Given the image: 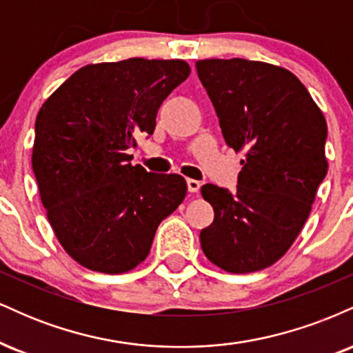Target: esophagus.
I'll return each instance as SVG.
<instances>
[{
    "instance_id": "34e87169",
    "label": "esophagus",
    "mask_w": 353,
    "mask_h": 353,
    "mask_svg": "<svg viewBox=\"0 0 353 353\" xmlns=\"http://www.w3.org/2000/svg\"><path fill=\"white\" fill-rule=\"evenodd\" d=\"M188 189H189V192H199L201 182L196 179H188Z\"/></svg>"
}]
</instances>
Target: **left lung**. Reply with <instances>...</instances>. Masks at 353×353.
I'll return each instance as SVG.
<instances>
[{
  "label": "left lung",
  "instance_id": "1",
  "mask_svg": "<svg viewBox=\"0 0 353 353\" xmlns=\"http://www.w3.org/2000/svg\"><path fill=\"white\" fill-rule=\"evenodd\" d=\"M225 143L244 151L237 190L204 184L214 222L201 230L212 264L265 269L292 245L327 176V123L297 76L261 61H197Z\"/></svg>",
  "mask_w": 353,
  "mask_h": 353
}]
</instances>
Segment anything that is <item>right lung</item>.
Listing matches in <instances>:
<instances>
[{
    "mask_svg": "<svg viewBox=\"0 0 353 353\" xmlns=\"http://www.w3.org/2000/svg\"><path fill=\"white\" fill-rule=\"evenodd\" d=\"M189 72L181 59L89 64L39 109L33 172L56 237L81 265L134 269L184 201V177L131 165L128 151L136 136L152 134L161 104Z\"/></svg>",
    "mask_w": 353,
    "mask_h": 353,
    "instance_id": "1",
    "label": "right lung"
}]
</instances>
